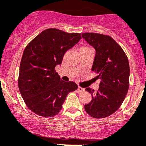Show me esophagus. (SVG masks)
<instances>
[{"label":"esophagus","mask_w":146,"mask_h":146,"mask_svg":"<svg viewBox=\"0 0 146 146\" xmlns=\"http://www.w3.org/2000/svg\"><path fill=\"white\" fill-rule=\"evenodd\" d=\"M84 91H85V89L82 88V87H78V92L81 93V92H83Z\"/></svg>","instance_id":"34e87169"}]
</instances>
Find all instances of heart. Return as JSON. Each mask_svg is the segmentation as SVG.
Here are the masks:
<instances>
[{
    "instance_id": "heart-1",
    "label": "heart",
    "mask_w": 146,
    "mask_h": 146,
    "mask_svg": "<svg viewBox=\"0 0 146 146\" xmlns=\"http://www.w3.org/2000/svg\"><path fill=\"white\" fill-rule=\"evenodd\" d=\"M81 48H89V47H81Z\"/></svg>"
}]
</instances>
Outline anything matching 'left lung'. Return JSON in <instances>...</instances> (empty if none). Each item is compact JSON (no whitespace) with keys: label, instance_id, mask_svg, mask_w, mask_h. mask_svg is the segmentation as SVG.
<instances>
[{"label":"left lung","instance_id":"left-lung-1","mask_svg":"<svg viewBox=\"0 0 146 146\" xmlns=\"http://www.w3.org/2000/svg\"><path fill=\"white\" fill-rule=\"evenodd\" d=\"M82 36L96 50L92 70L101 79L96 93L87 87L92 96L85 109L94 118L106 117L120 107L129 87V64L127 56L115 40L106 35L83 33Z\"/></svg>","mask_w":146,"mask_h":146}]
</instances>
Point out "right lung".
I'll return each mask as SVG.
<instances>
[{"instance_id": "add662e5", "label": "right lung", "mask_w": 146, "mask_h": 146, "mask_svg": "<svg viewBox=\"0 0 146 146\" xmlns=\"http://www.w3.org/2000/svg\"><path fill=\"white\" fill-rule=\"evenodd\" d=\"M81 39V33L56 29L44 30L26 47L18 86L27 107L36 115L51 117L60 112L67 95L78 89L74 82L61 80L55 70L64 54Z\"/></svg>"}]
</instances>
